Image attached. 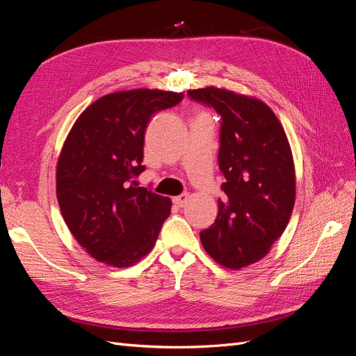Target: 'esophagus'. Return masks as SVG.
<instances>
[{
    "label": "esophagus",
    "mask_w": 356,
    "mask_h": 356,
    "mask_svg": "<svg viewBox=\"0 0 356 356\" xmlns=\"http://www.w3.org/2000/svg\"><path fill=\"white\" fill-rule=\"evenodd\" d=\"M187 200H188V195H187V193H182V195H179V196H175L174 199H172V202H174V203L177 204V207H179V208L186 207Z\"/></svg>",
    "instance_id": "obj_1"
}]
</instances>
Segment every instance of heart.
I'll return each mask as SVG.
<instances>
[{
  "instance_id": "obj_1",
  "label": "heart",
  "mask_w": 356,
  "mask_h": 356,
  "mask_svg": "<svg viewBox=\"0 0 356 356\" xmlns=\"http://www.w3.org/2000/svg\"><path fill=\"white\" fill-rule=\"evenodd\" d=\"M199 117H207V118H208V115H207V114H200Z\"/></svg>"
}]
</instances>
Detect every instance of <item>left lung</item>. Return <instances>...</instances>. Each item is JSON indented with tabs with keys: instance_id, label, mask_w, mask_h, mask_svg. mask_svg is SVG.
Returning a JSON list of instances; mask_svg holds the SVG:
<instances>
[{
	"instance_id": "1",
	"label": "left lung",
	"mask_w": 356,
	"mask_h": 356,
	"mask_svg": "<svg viewBox=\"0 0 356 356\" xmlns=\"http://www.w3.org/2000/svg\"><path fill=\"white\" fill-rule=\"evenodd\" d=\"M188 98L220 114L218 168L225 178L217 220L200 232L215 261L242 268L281 238L296 200L293 156L284 127L268 106L233 92L204 88Z\"/></svg>"
}]
</instances>
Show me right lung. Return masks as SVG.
<instances>
[{
  "label": "right lung",
  "instance_id": "obj_1",
  "mask_svg": "<svg viewBox=\"0 0 356 356\" xmlns=\"http://www.w3.org/2000/svg\"><path fill=\"white\" fill-rule=\"evenodd\" d=\"M182 98L149 89L111 93L72 126L58 161L56 195L72 236L98 261L129 267L153 250L172 202L134 179L145 170L148 123Z\"/></svg>",
  "mask_w": 356,
  "mask_h": 356
}]
</instances>
